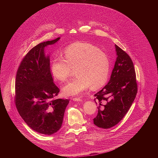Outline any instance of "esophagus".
<instances>
[{"mask_svg":"<svg viewBox=\"0 0 158 158\" xmlns=\"http://www.w3.org/2000/svg\"><path fill=\"white\" fill-rule=\"evenodd\" d=\"M73 100L74 101H82V99L81 98H73Z\"/></svg>","mask_w":158,"mask_h":158,"instance_id":"34e87169","label":"esophagus"}]
</instances>
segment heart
<instances>
[{"mask_svg":"<svg viewBox=\"0 0 158 158\" xmlns=\"http://www.w3.org/2000/svg\"><path fill=\"white\" fill-rule=\"evenodd\" d=\"M63 55L64 58H54L51 70L56 80L64 82L74 69L76 77L63 87L65 94L78 95L91 86L96 89L106 83L110 71L109 59L96 46L87 42H76L67 47Z\"/></svg>","mask_w":158,"mask_h":158,"instance_id":"1","label":"heart"}]
</instances>
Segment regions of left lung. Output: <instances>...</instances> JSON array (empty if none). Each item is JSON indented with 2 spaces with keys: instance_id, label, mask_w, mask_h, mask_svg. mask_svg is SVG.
Instances as JSON below:
<instances>
[{
  "instance_id": "8db88e82",
  "label": "left lung",
  "mask_w": 158,
  "mask_h": 158,
  "mask_svg": "<svg viewBox=\"0 0 158 158\" xmlns=\"http://www.w3.org/2000/svg\"><path fill=\"white\" fill-rule=\"evenodd\" d=\"M117 58L107 84L94 94L98 113L94 124L108 129L119 123L126 114L138 93L133 62L129 56L115 45Z\"/></svg>"
}]
</instances>
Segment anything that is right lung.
Returning a JSON list of instances; mask_svg holds the SVG:
<instances>
[{"mask_svg": "<svg viewBox=\"0 0 158 158\" xmlns=\"http://www.w3.org/2000/svg\"><path fill=\"white\" fill-rule=\"evenodd\" d=\"M60 37L39 44L22 59L15 82V103L20 116L34 131L51 135L60 129L69 99H56L59 89L53 82L49 56L44 49Z\"/></svg>", "mask_w": 158, "mask_h": 158, "instance_id": "right-lung-1", "label": "right lung"}]
</instances>
